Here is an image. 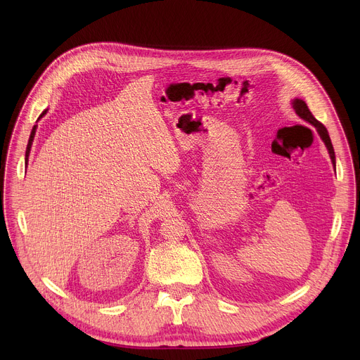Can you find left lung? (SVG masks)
<instances>
[{
    "mask_svg": "<svg viewBox=\"0 0 360 360\" xmlns=\"http://www.w3.org/2000/svg\"><path fill=\"white\" fill-rule=\"evenodd\" d=\"M292 107H293L295 112L297 114V117H300V118H302L303 121H306V122L312 124V125L316 128L318 134L321 135L322 141L325 142V145H326V148H328V150H329V155H330L332 162L335 164V150H333V146H332V142H330V138H329V134H328V129L325 128V125L321 124V122L312 115V112L309 111V108H307L304 101L296 98V99H293V102H292Z\"/></svg>",
    "mask_w": 360,
    "mask_h": 360,
    "instance_id": "8db88e82",
    "label": "left lung"
}]
</instances>
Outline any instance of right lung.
Masks as SVG:
<instances>
[{
  "instance_id": "obj_1",
  "label": "right lung",
  "mask_w": 360,
  "mask_h": 360,
  "mask_svg": "<svg viewBox=\"0 0 360 360\" xmlns=\"http://www.w3.org/2000/svg\"><path fill=\"white\" fill-rule=\"evenodd\" d=\"M45 114H46V110L39 115V118H42ZM39 118H38V120H39ZM35 131H37V125H34V128H32V131H31V135H30V139H28V145H27V150H25V165H27V162H28V157H30V150H31V145H32V141H34Z\"/></svg>"
}]
</instances>
